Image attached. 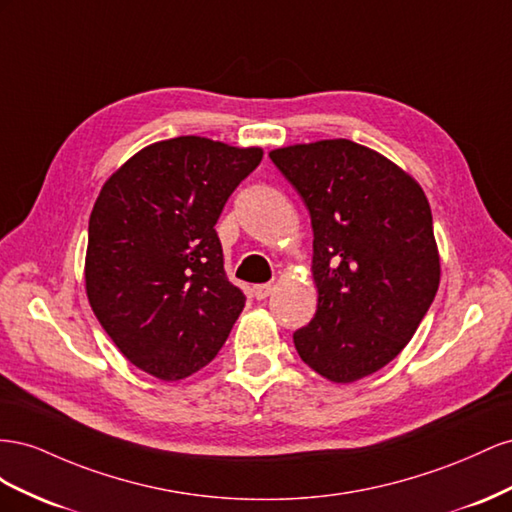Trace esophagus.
<instances>
[{
  "mask_svg": "<svg viewBox=\"0 0 512 512\" xmlns=\"http://www.w3.org/2000/svg\"><path fill=\"white\" fill-rule=\"evenodd\" d=\"M274 291V285L272 283H264V285H255L253 287V294L257 300H266L270 294Z\"/></svg>",
  "mask_w": 512,
  "mask_h": 512,
  "instance_id": "obj_1",
  "label": "esophagus"
}]
</instances>
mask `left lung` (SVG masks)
Segmentation results:
<instances>
[{"instance_id": "obj_1", "label": "left lung", "mask_w": 512, "mask_h": 512, "mask_svg": "<svg viewBox=\"0 0 512 512\" xmlns=\"http://www.w3.org/2000/svg\"><path fill=\"white\" fill-rule=\"evenodd\" d=\"M313 227L317 311L300 358L334 384L379 371L412 341L440 287L429 199L410 173L349 139L270 152Z\"/></svg>"}]
</instances>
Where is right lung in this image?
<instances>
[{"instance_id":"right-lung-1","label":"right lung","mask_w":512,"mask_h":512,"mask_svg":"<svg viewBox=\"0 0 512 512\" xmlns=\"http://www.w3.org/2000/svg\"><path fill=\"white\" fill-rule=\"evenodd\" d=\"M264 158L208 137L156 141L102 184L87 229L85 294L115 347L163 382L197 373L244 309L216 221Z\"/></svg>"}]
</instances>
